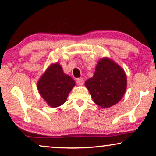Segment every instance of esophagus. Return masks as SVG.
I'll use <instances>...</instances> for the list:
<instances>
[{"label": "esophagus", "instance_id": "34e87169", "mask_svg": "<svg viewBox=\"0 0 156 156\" xmlns=\"http://www.w3.org/2000/svg\"><path fill=\"white\" fill-rule=\"evenodd\" d=\"M76 83L78 85H83L84 84V79L83 78H78L76 80Z\"/></svg>", "mask_w": 156, "mask_h": 156}]
</instances>
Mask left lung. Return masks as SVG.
<instances>
[{
  "mask_svg": "<svg viewBox=\"0 0 156 156\" xmlns=\"http://www.w3.org/2000/svg\"><path fill=\"white\" fill-rule=\"evenodd\" d=\"M95 103L107 108L122 99L126 89V76L120 66L108 58L100 59L94 75L85 82Z\"/></svg>",
  "mask_w": 156,
  "mask_h": 156,
  "instance_id": "obj_1",
  "label": "left lung"
}]
</instances>
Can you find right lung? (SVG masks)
Returning a JSON list of instances; mask_svg holds the SVG:
<instances>
[{
  "label": "right lung",
  "mask_w": 156,
  "mask_h": 156,
  "mask_svg": "<svg viewBox=\"0 0 156 156\" xmlns=\"http://www.w3.org/2000/svg\"><path fill=\"white\" fill-rule=\"evenodd\" d=\"M75 81L63 72L59 63L49 66L39 79L37 87L42 98L49 106L58 107L64 104Z\"/></svg>",
  "instance_id": "right-lung-1"
}]
</instances>
